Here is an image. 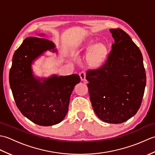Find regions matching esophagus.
Instances as JSON below:
<instances>
[{
    "mask_svg": "<svg viewBox=\"0 0 155 155\" xmlns=\"http://www.w3.org/2000/svg\"><path fill=\"white\" fill-rule=\"evenodd\" d=\"M79 74H80V77L81 78V81H84L85 79H86V72H85L84 71L81 72Z\"/></svg>",
    "mask_w": 155,
    "mask_h": 155,
    "instance_id": "34e87169",
    "label": "esophagus"
}]
</instances>
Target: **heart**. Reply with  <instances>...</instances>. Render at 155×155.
<instances>
[{
  "mask_svg": "<svg viewBox=\"0 0 155 155\" xmlns=\"http://www.w3.org/2000/svg\"><path fill=\"white\" fill-rule=\"evenodd\" d=\"M93 43L88 42L87 45V49H90L92 47ZM107 47L103 43H98L93 46V48L88 56L87 61L91 67H97L99 66L104 60L107 55Z\"/></svg>",
  "mask_w": 155,
  "mask_h": 155,
  "instance_id": "1",
  "label": "heart"
}]
</instances>
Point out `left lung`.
Segmentation results:
<instances>
[{"label": "left lung", "instance_id": "1", "mask_svg": "<svg viewBox=\"0 0 155 155\" xmlns=\"http://www.w3.org/2000/svg\"><path fill=\"white\" fill-rule=\"evenodd\" d=\"M114 39L103 65L89 69L90 100L95 114L105 123H122L135 114L142 103L146 72L140 49L127 32L110 29Z\"/></svg>", "mask_w": 155, "mask_h": 155}]
</instances>
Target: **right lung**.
Returning a JSON list of instances; mask_svg holds the SVG:
<instances>
[{
  "label": "right lung",
  "instance_id": "add662e5",
  "mask_svg": "<svg viewBox=\"0 0 155 155\" xmlns=\"http://www.w3.org/2000/svg\"><path fill=\"white\" fill-rule=\"evenodd\" d=\"M54 48L53 42L48 39L25 38L13 55L9 72L10 86L16 106L25 117L41 126H52L64 119L72 90L81 82L78 74L54 75L42 80V83L33 77L32 61Z\"/></svg>",
  "mask_w": 155,
  "mask_h": 155
}]
</instances>
